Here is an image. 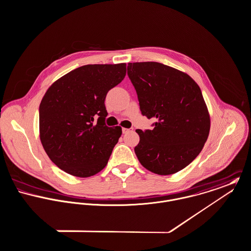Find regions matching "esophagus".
<instances>
[{
	"label": "esophagus",
	"instance_id": "1",
	"mask_svg": "<svg viewBox=\"0 0 251 251\" xmlns=\"http://www.w3.org/2000/svg\"><path fill=\"white\" fill-rule=\"evenodd\" d=\"M130 131H133V128H122V133L123 134H126V133H128Z\"/></svg>",
	"mask_w": 251,
	"mask_h": 251
}]
</instances>
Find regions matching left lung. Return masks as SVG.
<instances>
[{
	"label": "left lung",
	"instance_id": "obj_1",
	"mask_svg": "<svg viewBox=\"0 0 251 251\" xmlns=\"http://www.w3.org/2000/svg\"><path fill=\"white\" fill-rule=\"evenodd\" d=\"M127 71L142 114L155 120L152 130H136L140 163L161 176L179 172L199 155L209 133L199 85L188 75L157 62L129 63Z\"/></svg>",
	"mask_w": 251,
	"mask_h": 251
}]
</instances>
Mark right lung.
<instances>
[{
  "mask_svg": "<svg viewBox=\"0 0 251 251\" xmlns=\"http://www.w3.org/2000/svg\"><path fill=\"white\" fill-rule=\"evenodd\" d=\"M125 75V63L85 65L48 89L40 104V137L58 168L88 177L106 166L122 129L105 125L104 100Z\"/></svg>",
  "mask_w": 251,
  "mask_h": 251,
  "instance_id": "add662e5",
  "label": "right lung"
}]
</instances>
